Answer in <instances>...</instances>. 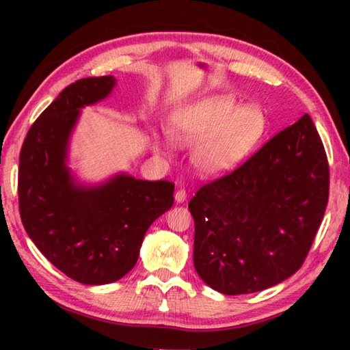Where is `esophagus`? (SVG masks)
<instances>
[{
    "label": "esophagus",
    "mask_w": 350,
    "mask_h": 350,
    "mask_svg": "<svg viewBox=\"0 0 350 350\" xmlns=\"http://www.w3.org/2000/svg\"><path fill=\"white\" fill-rule=\"evenodd\" d=\"M174 199H176V202H183V200H185L187 199V193H185V189H183V188H179V189H177V191H176V194H174Z\"/></svg>",
    "instance_id": "1"
}]
</instances>
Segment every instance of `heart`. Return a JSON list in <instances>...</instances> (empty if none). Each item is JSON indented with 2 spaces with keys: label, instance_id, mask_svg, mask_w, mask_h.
<instances>
[{
  "label": "heart",
  "instance_id": "heart-1",
  "mask_svg": "<svg viewBox=\"0 0 350 350\" xmlns=\"http://www.w3.org/2000/svg\"><path fill=\"white\" fill-rule=\"evenodd\" d=\"M267 118L258 106L239 105L233 98L216 97L194 106L170 128L177 145L194 146L193 161L204 174L233 170L262 140Z\"/></svg>",
  "mask_w": 350,
  "mask_h": 350
}]
</instances>
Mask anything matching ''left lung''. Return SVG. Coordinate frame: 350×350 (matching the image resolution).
<instances>
[{
  "instance_id": "left-lung-1",
  "label": "left lung",
  "mask_w": 350,
  "mask_h": 350,
  "mask_svg": "<svg viewBox=\"0 0 350 350\" xmlns=\"http://www.w3.org/2000/svg\"><path fill=\"white\" fill-rule=\"evenodd\" d=\"M329 162L309 114L189 200L194 269L225 295L292 276L309 254L329 199Z\"/></svg>"
}]
</instances>
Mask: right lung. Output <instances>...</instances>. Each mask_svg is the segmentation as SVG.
<instances>
[{
	"instance_id": "right-lung-1",
	"label": "right lung",
	"mask_w": 350,
	"mask_h": 350,
	"mask_svg": "<svg viewBox=\"0 0 350 350\" xmlns=\"http://www.w3.org/2000/svg\"><path fill=\"white\" fill-rule=\"evenodd\" d=\"M114 85L111 75L70 83L32 123L20 152L18 204L29 238L70 280L91 286L114 282L134 267L146 230L174 200L168 180L120 174L81 188L70 177L64 161L79 111Z\"/></svg>"
}]
</instances>
